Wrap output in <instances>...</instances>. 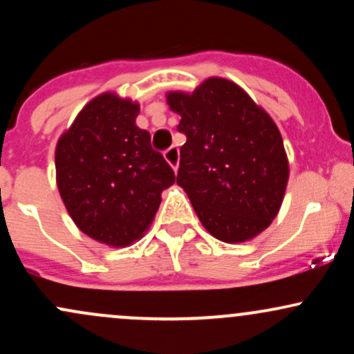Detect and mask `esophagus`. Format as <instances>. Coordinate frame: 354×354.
<instances>
[{"label": "esophagus", "mask_w": 354, "mask_h": 354, "mask_svg": "<svg viewBox=\"0 0 354 354\" xmlns=\"http://www.w3.org/2000/svg\"><path fill=\"white\" fill-rule=\"evenodd\" d=\"M163 154L165 160L168 161V165L171 166L174 171H178V166H180V149H178L176 146H171V148L166 149Z\"/></svg>", "instance_id": "34e87169"}]
</instances>
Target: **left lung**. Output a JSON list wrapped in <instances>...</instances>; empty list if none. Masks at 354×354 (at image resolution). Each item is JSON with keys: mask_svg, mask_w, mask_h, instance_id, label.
Wrapping results in <instances>:
<instances>
[{"mask_svg": "<svg viewBox=\"0 0 354 354\" xmlns=\"http://www.w3.org/2000/svg\"><path fill=\"white\" fill-rule=\"evenodd\" d=\"M186 143L176 183L211 236L245 243L279 213L290 178L281 133L234 81L211 76L194 91H168Z\"/></svg>", "mask_w": 354, "mask_h": 354, "instance_id": "obj_1", "label": "left lung"}]
</instances>
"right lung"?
Instances as JSON below:
<instances>
[{
	"label": "right lung",
	"instance_id": "1",
	"mask_svg": "<svg viewBox=\"0 0 354 354\" xmlns=\"http://www.w3.org/2000/svg\"><path fill=\"white\" fill-rule=\"evenodd\" d=\"M140 103L104 91L84 104L55 149L56 185L80 231L109 248L133 245L149 230L171 166L136 126Z\"/></svg>",
	"mask_w": 354,
	"mask_h": 354
}]
</instances>
